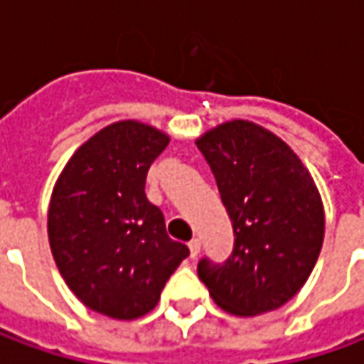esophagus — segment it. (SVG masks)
Masks as SVG:
<instances>
[{"instance_id": "obj_1", "label": "esophagus", "mask_w": 364, "mask_h": 364, "mask_svg": "<svg viewBox=\"0 0 364 364\" xmlns=\"http://www.w3.org/2000/svg\"><path fill=\"white\" fill-rule=\"evenodd\" d=\"M190 249V257H196L198 253H200V239H192L188 243Z\"/></svg>"}]
</instances>
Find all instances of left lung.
Segmentation results:
<instances>
[{
	"label": "left lung",
	"mask_w": 364,
	"mask_h": 364,
	"mask_svg": "<svg viewBox=\"0 0 364 364\" xmlns=\"http://www.w3.org/2000/svg\"><path fill=\"white\" fill-rule=\"evenodd\" d=\"M208 161L235 231L223 265L198 263L217 306L235 316L272 312L291 300L314 269L324 241V204L314 178L282 137L253 121L204 132Z\"/></svg>",
	"instance_id": "left-lung-1"
}]
</instances>
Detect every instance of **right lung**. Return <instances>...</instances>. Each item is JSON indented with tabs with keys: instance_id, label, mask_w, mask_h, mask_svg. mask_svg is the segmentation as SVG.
I'll list each match as a JSON object with an SVG mask.
<instances>
[{
	"instance_id": "obj_1",
	"label": "right lung",
	"mask_w": 364,
	"mask_h": 364,
	"mask_svg": "<svg viewBox=\"0 0 364 364\" xmlns=\"http://www.w3.org/2000/svg\"><path fill=\"white\" fill-rule=\"evenodd\" d=\"M170 135L141 121H115L73 154L48 204V241L70 291L99 314L135 320L151 312L190 255L147 200L146 176Z\"/></svg>"
}]
</instances>
